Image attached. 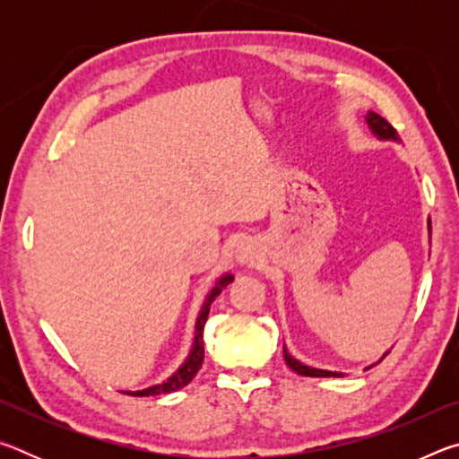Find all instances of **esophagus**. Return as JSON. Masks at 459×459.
<instances>
[{
	"mask_svg": "<svg viewBox=\"0 0 459 459\" xmlns=\"http://www.w3.org/2000/svg\"><path fill=\"white\" fill-rule=\"evenodd\" d=\"M237 261L243 263V265H253V263L257 261V251H255L253 245L240 243L237 247Z\"/></svg>",
	"mask_w": 459,
	"mask_h": 459,
	"instance_id": "1",
	"label": "esophagus"
}]
</instances>
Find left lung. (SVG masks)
<instances>
[{
    "label": "left lung",
    "mask_w": 459,
    "mask_h": 459,
    "mask_svg": "<svg viewBox=\"0 0 459 459\" xmlns=\"http://www.w3.org/2000/svg\"><path fill=\"white\" fill-rule=\"evenodd\" d=\"M367 123H368L370 129L375 131V134H377L378 137H383V139H397V131L393 129V126H391V123H388L386 119L380 117V115L368 113ZM283 356H285L287 367L298 372V375H301V377H317V378H320V377H342V372H330V370H320V368H309V367H306V364H301V362L295 360L293 356H291L290 352H287V351H283Z\"/></svg>",
    "instance_id": "8db88e82"
}]
</instances>
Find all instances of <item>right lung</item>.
<instances>
[{
    "label": "right lung",
    "mask_w": 459,
    "mask_h": 459,
    "mask_svg": "<svg viewBox=\"0 0 459 459\" xmlns=\"http://www.w3.org/2000/svg\"><path fill=\"white\" fill-rule=\"evenodd\" d=\"M232 281V275H224L222 279H219V283L212 287L211 295H208L204 306H202V312L198 316V322H196V338H194V348L188 356V360H186L180 370L176 372V375L169 377L166 383L161 385H155L150 388H143V391H135L131 393L127 391L126 394H131V397H152V394H164V393H174L178 388H182L190 383V380L196 377V372L202 367V360H204V342H202V332H204V324H206V317L208 312H211V304L214 301L216 295H219L224 287Z\"/></svg>",
    "instance_id": "right-lung-1"
}]
</instances>
